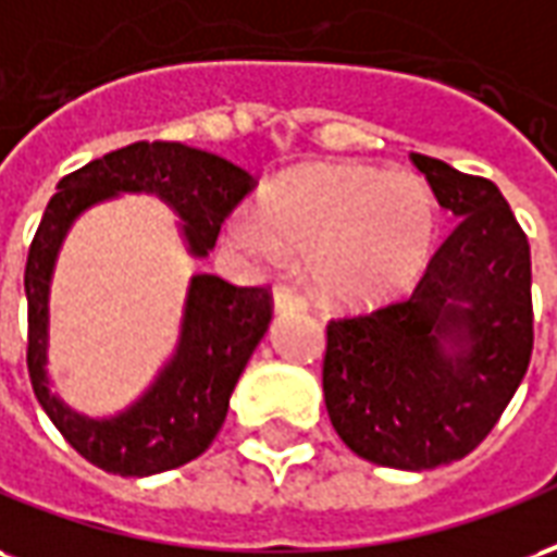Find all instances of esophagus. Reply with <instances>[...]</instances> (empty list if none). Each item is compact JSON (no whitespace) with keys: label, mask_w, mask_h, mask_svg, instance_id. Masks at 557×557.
I'll return each mask as SVG.
<instances>
[{"label":"esophagus","mask_w":557,"mask_h":557,"mask_svg":"<svg viewBox=\"0 0 557 557\" xmlns=\"http://www.w3.org/2000/svg\"><path fill=\"white\" fill-rule=\"evenodd\" d=\"M273 306L275 314H294V311H302V308H306V299L290 294V290H284V287H278L273 296Z\"/></svg>","instance_id":"34e87169"}]
</instances>
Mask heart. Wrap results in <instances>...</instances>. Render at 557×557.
<instances>
[{"instance_id": "1", "label": "heart", "mask_w": 557, "mask_h": 557, "mask_svg": "<svg viewBox=\"0 0 557 557\" xmlns=\"http://www.w3.org/2000/svg\"><path fill=\"white\" fill-rule=\"evenodd\" d=\"M440 210L416 174L335 162L294 172L263 195L261 213H239L231 237L258 263L306 261L326 302L380 306L424 273Z\"/></svg>"}]
</instances>
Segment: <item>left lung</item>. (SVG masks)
<instances>
[{"mask_svg": "<svg viewBox=\"0 0 557 557\" xmlns=\"http://www.w3.org/2000/svg\"><path fill=\"white\" fill-rule=\"evenodd\" d=\"M457 225L407 299L329 320L323 397L364 460L436 469L472 454L502 418L534 347L531 249L486 177L412 153Z\"/></svg>", "mask_w": 557, "mask_h": 557, "instance_id": "8db88e82", "label": "left lung"}]
</instances>
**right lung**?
Wrapping results in <instances>:
<instances>
[{"instance_id": "obj_1", "label": "right lung", "mask_w": 557, "mask_h": 557, "mask_svg": "<svg viewBox=\"0 0 557 557\" xmlns=\"http://www.w3.org/2000/svg\"><path fill=\"white\" fill-rule=\"evenodd\" d=\"M255 189V177L216 153L181 141H133L64 174L44 210L26 261L28 347L35 397L64 440L97 469L124 478L169 472L216 440L239 373L273 320L267 287H237L219 275H193L181 341L148 392L112 418H85L50 392L47 329L50 282L73 219L117 193H153L184 219L186 246L205 258L231 210Z\"/></svg>"}]
</instances>
